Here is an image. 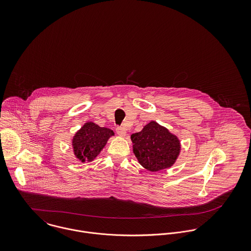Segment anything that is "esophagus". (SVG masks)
Here are the masks:
<instances>
[{
    "instance_id": "esophagus-1",
    "label": "esophagus",
    "mask_w": 251,
    "mask_h": 251,
    "mask_svg": "<svg viewBox=\"0 0 251 251\" xmlns=\"http://www.w3.org/2000/svg\"><path fill=\"white\" fill-rule=\"evenodd\" d=\"M116 131L117 133L120 135V136H125L126 135V128L123 127V126H117L116 127Z\"/></svg>"
}]
</instances>
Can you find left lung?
Instances as JSON below:
<instances>
[{
    "label": "left lung",
    "instance_id": "left-lung-1",
    "mask_svg": "<svg viewBox=\"0 0 251 251\" xmlns=\"http://www.w3.org/2000/svg\"><path fill=\"white\" fill-rule=\"evenodd\" d=\"M131 140L139 163L151 172L172 166L179 155L178 138L153 121L132 134Z\"/></svg>",
    "mask_w": 251,
    "mask_h": 251
}]
</instances>
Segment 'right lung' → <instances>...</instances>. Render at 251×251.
<instances>
[{
  "instance_id": "right-lung-1",
  "label": "right lung",
  "mask_w": 251,
  "mask_h": 251,
  "mask_svg": "<svg viewBox=\"0 0 251 251\" xmlns=\"http://www.w3.org/2000/svg\"><path fill=\"white\" fill-rule=\"evenodd\" d=\"M114 132L94 123H87L75 134L72 145L75 155L82 161H92L102 150Z\"/></svg>"
}]
</instances>
